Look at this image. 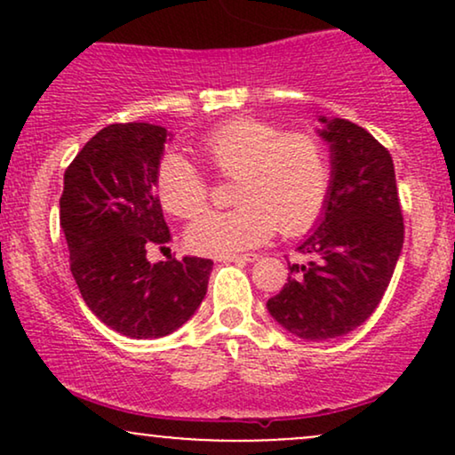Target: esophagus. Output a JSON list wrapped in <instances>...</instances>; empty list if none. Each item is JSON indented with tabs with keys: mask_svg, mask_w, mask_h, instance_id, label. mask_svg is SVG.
<instances>
[{
	"mask_svg": "<svg viewBox=\"0 0 455 455\" xmlns=\"http://www.w3.org/2000/svg\"><path fill=\"white\" fill-rule=\"evenodd\" d=\"M259 259V254L248 252V254H228V257H222L220 260L224 263H254Z\"/></svg>",
	"mask_w": 455,
	"mask_h": 455,
	"instance_id": "34e87169",
	"label": "esophagus"
}]
</instances>
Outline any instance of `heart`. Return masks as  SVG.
Wrapping results in <instances>:
<instances>
[{"label": "heart", "instance_id": "heart-1", "mask_svg": "<svg viewBox=\"0 0 455 455\" xmlns=\"http://www.w3.org/2000/svg\"><path fill=\"white\" fill-rule=\"evenodd\" d=\"M198 151L216 175L235 180L231 212H207L188 228L198 254L227 257L257 248L274 235L307 231L325 210L331 169L325 145L315 134L239 117L213 128ZM156 190L166 212L196 216L207 205L210 184L195 164L177 154L160 160Z\"/></svg>", "mask_w": 455, "mask_h": 455}]
</instances>
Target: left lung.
<instances>
[{"mask_svg": "<svg viewBox=\"0 0 455 455\" xmlns=\"http://www.w3.org/2000/svg\"><path fill=\"white\" fill-rule=\"evenodd\" d=\"M331 181L316 228L297 245L310 260L289 265L269 315L301 340L347 336L377 310L404 243L394 160L368 130L325 119Z\"/></svg>", "mask_w": 455, "mask_h": 455, "instance_id": "left-lung-1", "label": "left lung"}]
</instances>
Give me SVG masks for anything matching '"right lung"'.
<instances>
[{
    "instance_id": "1",
    "label": "right lung",
    "mask_w": 455,
    "mask_h": 455,
    "mask_svg": "<svg viewBox=\"0 0 455 455\" xmlns=\"http://www.w3.org/2000/svg\"><path fill=\"white\" fill-rule=\"evenodd\" d=\"M171 134L154 124H111L64 173L60 222L81 297L107 327L128 338L173 333L205 299L213 260L149 263L171 242L156 173Z\"/></svg>"
}]
</instances>
